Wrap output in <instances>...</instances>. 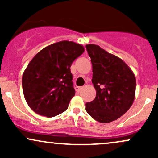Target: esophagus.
<instances>
[{
    "label": "esophagus",
    "mask_w": 158,
    "mask_h": 158,
    "mask_svg": "<svg viewBox=\"0 0 158 158\" xmlns=\"http://www.w3.org/2000/svg\"><path fill=\"white\" fill-rule=\"evenodd\" d=\"M82 89V87H79V86H77L75 88V90H76V91L77 92H78V93H79V92L81 91V90Z\"/></svg>",
    "instance_id": "34e87169"
}]
</instances>
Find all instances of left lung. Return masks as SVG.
I'll list each match as a JSON object with an SVG mask.
<instances>
[{
  "label": "left lung",
  "instance_id": "obj_1",
  "mask_svg": "<svg viewBox=\"0 0 158 158\" xmlns=\"http://www.w3.org/2000/svg\"><path fill=\"white\" fill-rule=\"evenodd\" d=\"M93 67L95 99L87 102L86 111L99 123L116 120L131 108L135 97L136 78L120 58L96 44H87Z\"/></svg>",
  "mask_w": 158,
  "mask_h": 158
}]
</instances>
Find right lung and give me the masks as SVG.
<instances>
[{
	"instance_id": "right-lung-1",
	"label": "right lung",
	"mask_w": 158,
	"mask_h": 158,
	"mask_svg": "<svg viewBox=\"0 0 158 158\" xmlns=\"http://www.w3.org/2000/svg\"><path fill=\"white\" fill-rule=\"evenodd\" d=\"M84 51L82 45L61 41L32 58L23 73L22 88L26 102L34 112L52 117L68 109L75 95L70 66Z\"/></svg>"
}]
</instances>
